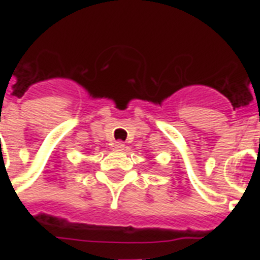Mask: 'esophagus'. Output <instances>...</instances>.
I'll return each instance as SVG.
<instances>
[{
  "instance_id": "34e87169",
  "label": "esophagus",
  "mask_w": 260,
  "mask_h": 260,
  "mask_svg": "<svg viewBox=\"0 0 260 260\" xmlns=\"http://www.w3.org/2000/svg\"><path fill=\"white\" fill-rule=\"evenodd\" d=\"M114 150L123 151L125 150V143H122V142H116V143H114Z\"/></svg>"
}]
</instances>
